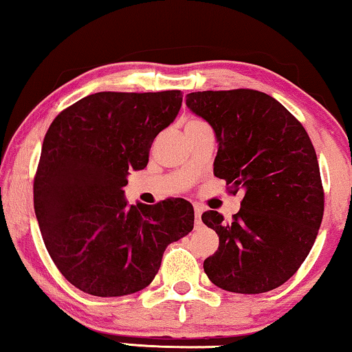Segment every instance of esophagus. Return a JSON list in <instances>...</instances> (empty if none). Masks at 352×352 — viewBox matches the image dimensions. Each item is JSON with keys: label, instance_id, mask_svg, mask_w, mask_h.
<instances>
[{"label": "esophagus", "instance_id": "1", "mask_svg": "<svg viewBox=\"0 0 352 352\" xmlns=\"http://www.w3.org/2000/svg\"><path fill=\"white\" fill-rule=\"evenodd\" d=\"M194 213H195V225H200V217H202V208L195 205V207H194Z\"/></svg>", "mask_w": 352, "mask_h": 352}]
</instances>
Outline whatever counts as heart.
Returning <instances> with one entry per match:
<instances>
[{
    "mask_svg": "<svg viewBox=\"0 0 352 352\" xmlns=\"http://www.w3.org/2000/svg\"><path fill=\"white\" fill-rule=\"evenodd\" d=\"M202 124H205L204 121H200V120H190L189 122H187L186 127H195V126H202Z\"/></svg>",
    "mask_w": 352,
    "mask_h": 352,
    "instance_id": "obj_1",
    "label": "heart"
}]
</instances>
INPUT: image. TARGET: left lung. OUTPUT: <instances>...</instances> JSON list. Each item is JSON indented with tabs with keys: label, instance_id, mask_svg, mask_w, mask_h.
<instances>
[{
	"label": "left lung",
	"instance_id": "left-lung-1",
	"mask_svg": "<svg viewBox=\"0 0 352 352\" xmlns=\"http://www.w3.org/2000/svg\"><path fill=\"white\" fill-rule=\"evenodd\" d=\"M186 104L215 131V176L231 194H244L231 221L215 210L202 215L220 237L204 270L231 293L275 289L302 265L322 225L325 195L316 148L302 124L258 90L192 92Z\"/></svg>",
	"mask_w": 352,
	"mask_h": 352
}]
</instances>
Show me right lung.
Here are the masks:
<instances>
[{"label":"right lung","mask_w":352,"mask_h":352,"mask_svg":"<svg viewBox=\"0 0 352 352\" xmlns=\"http://www.w3.org/2000/svg\"><path fill=\"white\" fill-rule=\"evenodd\" d=\"M181 90L98 92L63 109L47 131L34 181L45 248L71 285L100 298L153 281L168 244L194 228L184 199L127 205L122 187L144 170L160 132L175 121Z\"/></svg>","instance_id":"1"}]
</instances>
